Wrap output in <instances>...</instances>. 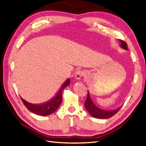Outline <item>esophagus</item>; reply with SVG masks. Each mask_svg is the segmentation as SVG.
<instances>
[{
    "label": "esophagus",
    "instance_id": "34e87169",
    "mask_svg": "<svg viewBox=\"0 0 146 146\" xmlns=\"http://www.w3.org/2000/svg\"><path fill=\"white\" fill-rule=\"evenodd\" d=\"M84 75H85V72L84 70H78L76 72V74H75V78H76V79L77 80H79L81 78L84 77Z\"/></svg>",
    "mask_w": 146,
    "mask_h": 146
}]
</instances>
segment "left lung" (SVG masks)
I'll return each mask as SVG.
<instances>
[{
  "label": "left lung",
  "mask_w": 146,
  "mask_h": 146,
  "mask_svg": "<svg viewBox=\"0 0 146 146\" xmlns=\"http://www.w3.org/2000/svg\"><path fill=\"white\" fill-rule=\"evenodd\" d=\"M121 44L120 46L125 50H128L127 48V44L123 40H120ZM85 106L86 109L87 111L91 114V115L96 119H106L111 118L113 115H115L116 113L120 109V108H118L115 110H113V111H104V110L98 108L97 106L94 104L93 101H92L89 92H88L87 97H86V100L85 102Z\"/></svg>",
  "instance_id": "left-lung-1"
}]
</instances>
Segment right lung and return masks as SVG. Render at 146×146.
Returning a JSON list of instances; mask_svg holds the SVG:
<instances>
[{"label": "right lung", "mask_w": 146, "mask_h": 146, "mask_svg": "<svg viewBox=\"0 0 146 146\" xmlns=\"http://www.w3.org/2000/svg\"><path fill=\"white\" fill-rule=\"evenodd\" d=\"M69 84L70 79L69 78V79L62 85V87L57 93L56 96L53 98L52 100H50L48 102H46L44 104H33L27 102L21 98V99L24 105L31 112L37 114V115H40L42 116L49 115L50 114H52L56 111L59 106L61 104L62 101V91H63V90L66 87V86H68L69 85Z\"/></svg>", "instance_id": "obj_1"}]
</instances>
